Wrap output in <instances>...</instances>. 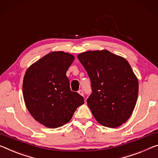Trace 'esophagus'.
Segmentation results:
<instances>
[{
    "mask_svg": "<svg viewBox=\"0 0 158 158\" xmlns=\"http://www.w3.org/2000/svg\"><path fill=\"white\" fill-rule=\"evenodd\" d=\"M78 93L80 95H81V96H84V92H83V91H82V90H79Z\"/></svg>",
    "mask_w": 158,
    "mask_h": 158,
    "instance_id": "34e87169",
    "label": "esophagus"
}]
</instances>
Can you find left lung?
<instances>
[{
  "label": "left lung",
  "instance_id": "left-lung-1",
  "mask_svg": "<svg viewBox=\"0 0 158 158\" xmlns=\"http://www.w3.org/2000/svg\"><path fill=\"white\" fill-rule=\"evenodd\" d=\"M91 80L92 94L87 105L99 124L116 128L125 123L136 106L139 81L123 57L107 50L77 56Z\"/></svg>",
  "mask_w": 158,
  "mask_h": 158
}]
</instances>
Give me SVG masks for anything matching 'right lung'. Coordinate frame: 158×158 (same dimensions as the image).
Here are the masks:
<instances>
[{"label":"right lung","mask_w":158,"mask_h":158,"mask_svg":"<svg viewBox=\"0 0 158 158\" xmlns=\"http://www.w3.org/2000/svg\"><path fill=\"white\" fill-rule=\"evenodd\" d=\"M73 55L53 51L35 62L27 69L22 84L24 101L36 121L48 128L56 129L70 121L84 98L72 91L67 69Z\"/></svg>","instance_id":"obj_1"}]
</instances>
